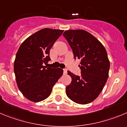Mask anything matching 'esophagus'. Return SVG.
Wrapping results in <instances>:
<instances>
[{
  "instance_id": "1",
  "label": "esophagus",
  "mask_w": 127,
  "mask_h": 127,
  "mask_svg": "<svg viewBox=\"0 0 127 127\" xmlns=\"http://www.w3.org/2000/svg\"><path fill=\"white\" fill-rule=\"evenodd\" d=\"M67 73V69H63V74H66Z\"/></svg>"
}]
</instances>
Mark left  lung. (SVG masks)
<instances>
[{
  "label": "left lung",
  "instance_id": "1",
  "mask_svg": "<svg viewBox=\"0 0 127 127\" xmlns=\"http://www.w3.org/2000/svg\"><path fill=\"white\" fill-rule=\"evenodd\" d=\"M63 36L71 47L74 59L81 60V76L67 71L72 80L66 86V95L76 103H91L101 93L108 78L110 61L106 49L86 31H66Z\"/></svg>",
  "mask_w": 127,
  "mask_h": 127
}]
</instances>
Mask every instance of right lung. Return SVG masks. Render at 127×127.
<instances>
[{
  "label": "right lung",
  "instance_id": "add662e5",
  "mask_svg": "<svg viewBox=\"0 0 127 127\" xmlns=\"http://www.w3.org/2000/svg\"><path fill=\"white\" fill-rule=\"evenodd\" d=\"M63 30L42 29L29 36L19 47L14 64L17 86L27 99L39 102L51 93L63 75L61 68L44 66L51 60L49 51Z\"/></svg>",
  "mask_w": 127,
  "mask_h": 127
}]
</instances>
